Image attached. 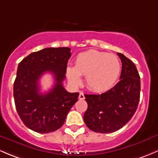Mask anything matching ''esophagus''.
<instances>
[{"instance_id": "1", "label": "esophagus", "mask_w": 158, "mask_h": 158, "mask_svg": "<svg viewBox=\"0 0 158 158\" xmlns=\"http://www.w3.org/2000/svg\"><path fill=\"white\" fill-rule=\"evenodd\" d=\"M78 98H79V100H84V99H85V97H84V93H83V92H81V93H80Z\"/></svg>"}]
</instances>
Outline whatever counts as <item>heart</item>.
<instances>
[{
    "mask_svg": "<svg viewBox=\"0 0 158 158\" xmlns=\"http://www.w3.org/2000/svg\"><path fill=\"white\" fill-rule=\"evenodd\" d=\"M120 71L121 65L116 55L88 50L77 55L75 66H68L66 74L73 84L81 83V75L86 76L87 87L94 92L100 93L113 87Z\"/></svg>",
    "mask_w": 158,
    "mask_h": 158,
    "instance_id": "1",
    "label": "heart"
}]
</instances>
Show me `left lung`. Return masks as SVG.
Returning <instances> with one entry per match:
<instances>
[{"instance_id": "obj_1", "label": "left lung", "mask_w": 158, "mask_h": 158, "mask_svg": "<svg viewBox=\"0 0 158 158\" xmlns=\"http://www.w3.org/2000/svg\"><path fill=\"white\" fill-rule=\"evenodd\" d=\"M120 81L101 94H85L88 107L84 115L87 126L100 133H111L123 128L135 113L140 100L141 82L134 63L121 53Z\"/></svg>"}]
</instances>
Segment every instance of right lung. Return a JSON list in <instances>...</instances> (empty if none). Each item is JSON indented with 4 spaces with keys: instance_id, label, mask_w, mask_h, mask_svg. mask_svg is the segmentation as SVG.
Masks as SVG:
<instances>
[{
    "instance_id": "add662e5",
    "label": "right lung",
    "mask_w": 158,
    "mask_h": 158,
    "mask_svg": "<svg viewBox=\"0 0 158 158\" xmlns=\"http://www.w3.org/2000/svg\"><path fill=\"white\" fill-rule=\"evenodd\" d=\"M71 48H46L32 52L19 63L14 84V97L19 118L27 127L39 133L60 128L68 112L77 101L79 93H69L63 87ZM52 73L55 85L48 92H39L38 81Z\"/></svg>"
}]
</instances>
